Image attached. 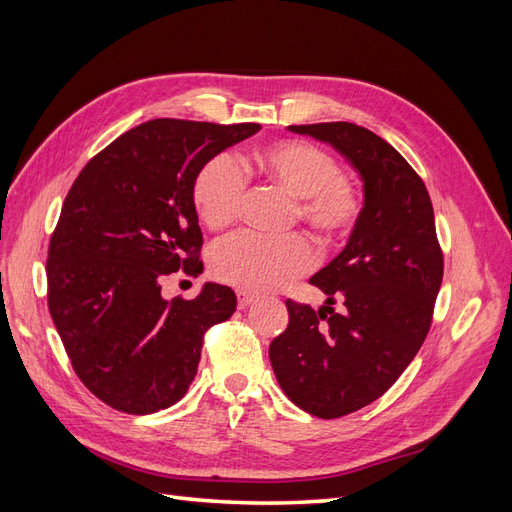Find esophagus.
<instances>
[{"mask_svg": "<svg viewBox=\"0 0 512 512\" xmlns=\"http://www.w3.org/2000/svg\"><path fill=\"white\" fill-rule=\"evenodd\" d=\"M254 299H256V297H254L252 292H247V290H237V301H239V307H241V309L250 305Z\"/></svg>", "mask_w": 512, "mask_h": 512, "instance_id": "obj_1", "label": "esophagus"}]
</instances>
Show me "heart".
<instances>
[{
	"mask_svg": "<svg viewBox=\"0 0 512 512\" xmlns=\"http://www.w3.org/2000/svg\"><path fill=\"white\" fill-rule=\"evenodd\" d=\"M250 168L262 179L297 196L294 215L322 241L348 237L363 213V192L354 177L339 170L331 151L309 141H277L252 153ZM245 175L235 158L218 153L194 177L192 203L200 222L211 230L239 218ZM211 273L243 290H273L314 267V247L303 235L260 237L239 232L213 245Z\"/></svg>",
	"mask_w": 512,
	"mask_h": 512,
	"instance_id": "b5f03b06",
	"label": "heart"
}]
</instances>
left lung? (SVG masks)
<instances>
[{"label": "left lung", "mask_w": 512, "mask_h": 512, "mask_svg": "<svg viewBox=\"0 0 512 512\" xmlns=\"http://www.w3.org/2000/svg\"><path fill=\"white\" fill-rule=\"evenodd\" d=\"M288 130L329 143L363 179V213L346 247L309 280L327 303L316 312L288 299V327L269 346L292 404L339 418L382 397L421 350L444 258L429 192L395 147L348 121Z\"/></svg>", "instance_id": "8db88e82"}]
</instances>
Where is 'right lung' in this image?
<instances>
[{
    "label": "right lung",
    "mask_w": 512,
    "mask_h": 512,
    "mask_svg": "<svg viewBox=\"0 0 512 512\" xmlns=\"http://www.w3.org/2000/svg\"><path fill=\"white\" fill-rule=\"evenodd\" d=\"M258 123L151 119L91 158L72 183L46 258L49 312L76 376L106 406L153 414L188 393L205 333L237 297L205 284L162 299L170 273L196 275L203 232L194 177Z\"/></svg>",
    "instance_id": "obj_1"
}]
</instances>
